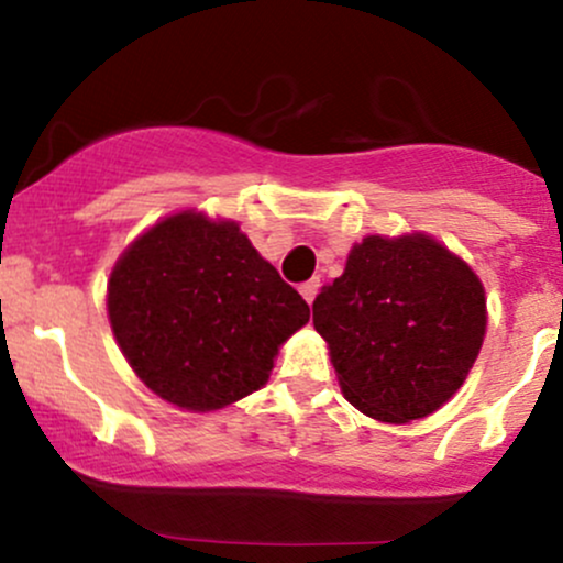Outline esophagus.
I'll use <instances>...</instances> for the list:
<instances>
[{
	"label": "esophagus",
	"mask_w": 563,
	"mask_h": 563,
	"mask_svg": "<svg viewBox=\"0 0 563 563\" xmlns=\"http://www.w3.org/2000/svg\"><path fill=\"white\" fill-rule=\"evenodd\" d=\"M299 290H301L303 299H307V303H312L314 296H318V290H320V280H318V277H312V280L303 283V286H301Z\"/></svg>",
	"instance_id": "esophagus-1"
}]
</instances>
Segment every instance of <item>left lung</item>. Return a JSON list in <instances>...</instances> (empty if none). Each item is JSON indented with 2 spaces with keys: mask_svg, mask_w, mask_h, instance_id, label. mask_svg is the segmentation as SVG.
Returning <instances> with one entry per match:
<instances>
[{
  "mask_svg": "<svg viewBox=\"0 0 563 563\" xmlns=\"http://www.w3.org/2000/svg\"><path fill=\"white\" fill-rule=\"evenodd\" d=\"M312 312L344 397L384 423L418 421L448 402L487 331L482 280L423 232L354 243Z\"/></svg>",
  "mask_w": 563,
  "mask_h": 563,
  "instance_id": "obj_1",
  "label": "left lung"
}]
</instances>
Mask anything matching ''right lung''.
<instances>
[{"label": "right lung", "instance_id": "right-lung-1", "mask_svg": "<svg viewBox=\"0 0 563 563\" xmlns=\"http://www.w3.org/2000/svg\"><path fill=\"white\" fill-rule=\"evenodd\" d=\"M108 320L147 389L209 412L267 384L277 349L307 325L309 307L238 222L187 209L119 256Z\"/></svg>", "mask_w": 563, "mask_h": 563}]
</instances>
